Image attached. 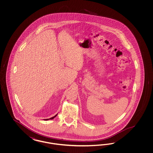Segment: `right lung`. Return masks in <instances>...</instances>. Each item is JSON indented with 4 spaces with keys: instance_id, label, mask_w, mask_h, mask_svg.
Segmentation results:
<instances>
[{
    "instance_id": "1",
    "label": "right lung",
    "mask_w": 153,
    "mask_h": 153,
    "mask_svg": "<svg viewBox=\"0 0 153 153\" xmlns=\"http://www.w3.org/2000/svg\"><path fill=\"white\" fill-rule=\"evenodd\" d=\"M57 115H56L55 116H54L53 117H51V118H50V119H44L45 120H49V119H53L55 117H57Z\"/></svg>"
}]
</instances>
